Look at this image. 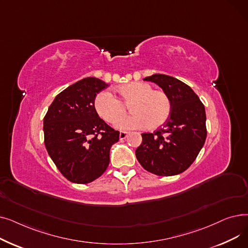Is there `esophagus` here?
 Listing matches in <instances>:
<instances>
[{
    "label": "esophagus",
    "instance_id": "esophagus-1",
    "mask_svg": "<svg viewBox=\"0 0 248 248\" xmlns=\"http://www.w3.org/2000/svg\"><path fill=\"white\" fill-rule=\"evenodd\" d=\"M127 135H128V133H126V132H121L120 133V139L124 140L127 137Z\"/></svg>",
    "mask_w": 248,
    "mask_h": 248
}]
</instances>
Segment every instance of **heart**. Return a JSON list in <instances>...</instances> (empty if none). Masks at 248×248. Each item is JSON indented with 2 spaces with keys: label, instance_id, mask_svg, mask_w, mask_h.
<instances>
[{
  "label": "heart",
  "instance_id": "obj_1",
  "mask_svg": "<svg viewBox=\"0 0 248 248\" xmlns=\"http://www.w3.org/2000/svg\"><path fill=\"white\" fill-rule=\"evenodd\" d=\"M113 97L108 93H100L94 98V108L103 121L115 124L124 115L127 105L133 113L119 123L121 129L144 127L155 129L169 119L172 102L163 90H155L146 82H131L117 87ZM126 106L124 107V106Z\"/></svg>",
  "mask_w": 248,
  "mask_h": 248
}]
</instances>
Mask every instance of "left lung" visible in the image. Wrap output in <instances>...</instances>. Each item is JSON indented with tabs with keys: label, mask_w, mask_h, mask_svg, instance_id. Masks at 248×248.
<instances>
[{
	"label": "left lung",
	"mask_w": 248,
	"mask_h": 248,
	"mask_svg": "<svg viewBox=\"0 0 248 248\" xmlns=\"http://www.w3.org/2000/svg\"><path fill=\"white\" fill-rule=\"evenodd\" d=\"M144 80L155 82L165 91L172 109L161 128L153 134H141L137 159L155 175L183 173L196 160L207 137L204 104L190 86L172 76L154 74Z\"/></svg>",
	"instance_id": "8db88e82"
}]
</instances>
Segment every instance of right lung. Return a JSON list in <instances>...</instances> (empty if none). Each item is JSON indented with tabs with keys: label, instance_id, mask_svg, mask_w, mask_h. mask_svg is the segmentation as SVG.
I'll list each match as a JSON object with an SVG mask.
<instances>
[{
	"label": "right lung",
	"instance_id": "add662e5",
	"mask_svg": "<svg viewBox=\"0 0 248 248\" xmlns=\"http://www.w3.org/2000/svg\"><path fill=\"white\" fill-rule=\"evenodd\" d=\"M108 84L87 77L55 97L44 116V144L60 173L76 184L99 178L108 167L109 150L120 132L98 116L94 98Z\"/></svg>",
	"mask_w": 248,
	"mask_h": 248
}]
</instances>
